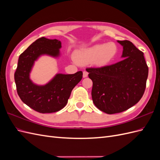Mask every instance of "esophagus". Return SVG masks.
Returning <instances> with one entry per match:
<instances>
[{
    "label": "esophagus",
    "instance_id": "34e87169",
    "mask_svg": "<svg viewBox=\"0 0 160 160\" xmlns=\"http://www.w3.org/2000/svg\"><path fill=\"white\" fill-rule=\"evenodd\" d=\"M88 72H87L86 71H84L83 72V77H84V78H85V77H88Z\"/></svg>",
    "mask_w": 160,
    "mask_h": 160
}]
</instances>
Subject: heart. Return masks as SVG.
<instances>
[{"label": "heart", "mask_w": 160, "mask_h": 160, "mask_svg": "<svg viewBox=\"0 0 160 160\" xmlns=\"http://www.w3.org/2000/svg\"><path fill=\"white\" fill-rule=\"evenodd\" d=\"M118 52V47L114 42L97 44L75 53V60L81 65L93 63L97 67H104L113 61Z\"/></svg>", "instance_id": "obj_1"}]
</instances>
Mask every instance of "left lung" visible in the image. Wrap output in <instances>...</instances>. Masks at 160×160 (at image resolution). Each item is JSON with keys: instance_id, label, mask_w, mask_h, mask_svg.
I'll list each match as a JSON object with an SVG mask.
<instances>
[{"instance_id": "1", "label": "left lung", "mask_w": 160, "mask_h": 160, "mask_svg": "<svg viewBox=\"0 0 160 160\" xmlns=\"http://www.w3.org/2000/svg\"><path fill=\"white\" fill-rule=\"evenodd\" d=\"M118 42L123 46L125 59L100 68L86 69L93 81V102L108 114L121 113L136 104L144 93L148 76L143 52L129 41Z\"/></svg>"}]
</instances>
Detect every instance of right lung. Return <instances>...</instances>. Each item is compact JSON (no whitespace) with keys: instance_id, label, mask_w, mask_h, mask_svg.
I'll list each match as a JSON object with an SVG mask.
<instances>
[{"instance_id":"right-lung-1","label":"right lung","mask_w":160,"mask_h":160,"mask_svg":"<svg viewBox=\"0 0 160 160\" xmlns=\"http://www.w3.org/2000/svg\"><path fill=\"white\" fill-rule=\"evenodd\" d=\"M61 42L45 37L38 38L19 56L14 72L17 93L22 102L38 112L59 111L68 102L71 93L83 77L82 71L74 74L58 73L47 84L38 85L30 79L35 62L42 55L60 56Z\"/></svg>"}]
</instances>
